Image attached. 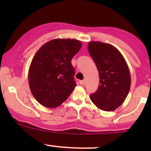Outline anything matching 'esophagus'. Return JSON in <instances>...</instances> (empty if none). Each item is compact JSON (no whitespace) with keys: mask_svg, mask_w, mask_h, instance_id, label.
<instances>
[{"mask_svg":"<svg viewBox=\"0 0 151 151\" xmlns=\"http://www.w3.org/2000/svg\"><path fill=\"white\" fill-rule=\"evenodd\" d=\"M85 83H86V80H81V81H80V84L81 85H85Z\"/></svg>","mask_w":151,"mask_h":151,"instance_id":"1","label":"esophagus"}]
</instances>
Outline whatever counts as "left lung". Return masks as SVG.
Instances as JSON below:
<instances>
[{
    "label": "left lung",
    "mask_w": 151,
    "mask_h": 151,
    "mask_svg": "<svg viewBox=\"0 0 151 151\" xmlns=\"http://www.w3.org/2000/svg\"><path fill=\"white\" fill-rule=\"evenodd\" d=\"M88 50L99 75V88L91 94V100L101 110H115L123 104L130 90L129 66L119 50L109 44L89 42Z\"/></svg>",
    "instance_id": "1"
}]
</instances>
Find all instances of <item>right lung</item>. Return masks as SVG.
<instances>
[{
  "mask_svg": "<svg viewBox=\"0 0 151 151\" xmlns=\"http://www.w3.org/2000/svg\"><path fill=\"white\" fill-rule=\"evenodd\" d=\"M82 47L78 40L55 39L41 47L28 71L30 91L36 101L55 108L68 99L76 86L71 59Z\"/></svg>",
  "mask_w": 151,
  "mask_h": 151,
  "instance_id": "add662e5",
  "label": "right lung"
}]
</instances>
